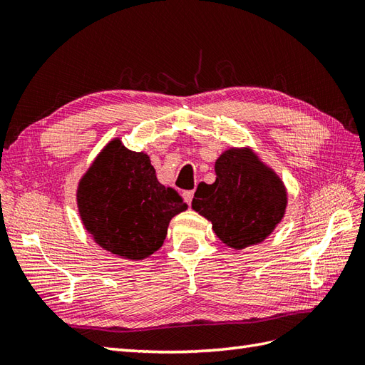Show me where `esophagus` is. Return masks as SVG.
<instances>
[{
	"instance_id": "34e87169",
	"label": "esophagus",
	"mask_w": 365,
	"mask_h": 365,
	"mask_svg": "<svg viewBox=\"0 0 365 365\" xmlns=\"http://www.w3.org/2000/svg\"><path fill=\"white\" fill-rule=\"evenodd\" d=\"M192 197H194V191H185L183 192V199H185V202L188 203V205H191Z\"/></svg>"
}]
</instances>
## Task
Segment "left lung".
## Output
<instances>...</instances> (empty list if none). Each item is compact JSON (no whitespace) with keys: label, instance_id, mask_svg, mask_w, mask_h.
<instances>
[{"label":"left lung","instance_id":"1","mask_svg":"<svg viewBox=\"0 0 365 365\" xmlns=\"http://www.w3.org/2000/svg\"><path fill=\"white\" fill-rule=\"evenodd\" d=\"M214 170L216 182L197 186L192 210L212 223L228 247L244 250L260 244L285 214L284 182L248 148L227 149Z\"/></svg>","mask_w":365,"mask_h":365}]
</instances>
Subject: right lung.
<instances>
[{"instance_id": "1", "label": "right lung", "mask_w": 365, "mask_h": 365, "mask_svg": "<svg viewBox=\"0 0 365 365\" xmlns=\"http://www.w3.org/2000/svg\"><path fill=\"white\" fill-rule=\"evenodd\" d=\"M83 225L97 244L123 259L142 260L163 245L170 220L188 208L174 188L158 183L145 153L112 140L77 190Z\"/></svg>"}]
</instances>
